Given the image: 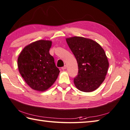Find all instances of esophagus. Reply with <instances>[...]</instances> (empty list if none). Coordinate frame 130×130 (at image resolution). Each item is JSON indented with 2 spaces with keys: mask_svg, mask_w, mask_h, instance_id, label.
I'll return each instance as SVG.
<instances>
[{
  "mask_svg": "<svg viewBox=\"0 0 130 130\" xmlns=\"http://www.w3.org/2000/svg\"><path fill=\"white\" fill-rule=\"evenodd\" d=\"M62 69L63 70H66V66L65 65V66H63V67H62Z\"/></svg>",
  "mask_w": 130,
  "mask_h": 130,
  "instance_id": "34e87169",
  "label": "esophagus"
}]
</instances>
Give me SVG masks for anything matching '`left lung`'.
<instances>
[{"label":"left lung","instance_id":"obj_1","mask_svg":"<svg viewBox=\"0 0 130 130\" xmlns=\"http://www.w3.org/2000/svg\"><path fill=\"white\" fill-rule=\"evenodd\" d=\"M66 41L78 64V74L73 80L76 87L82 92L94 91L103 83L109 68L105 51L94 41L82 37Z\"/></svg>","mask_w":130,"mask_h":130}]
</instances>
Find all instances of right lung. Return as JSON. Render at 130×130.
<instances>
[{
    "label": "right lung",
    "instance_id": "right-lung-1",
    "mask_svg": "<svg viewBox=\"0 0 130 130\" xmlns=\"http://www.w3.org/2000/svg\"><path fill=\"white\" fill-rule=\"evenodd\" d=\"M51 41L39 40L27 45L18 59L19 72L31 89L44 91L57 80L60 71L49 53Z\"/></svg>",
    "mask_w": 130,
    "mask_h": 130
}]
</instances>
